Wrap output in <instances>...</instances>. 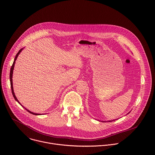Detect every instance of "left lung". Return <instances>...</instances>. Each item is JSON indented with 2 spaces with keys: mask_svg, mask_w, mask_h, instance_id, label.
Listing matches in <instances>:
<instances>
[{
  "mask_svg": "<svg viewBox=\"0 0 155 155\" xmlns=\"http://www.w3.org/2000/svg\"><path fill=\"white\" fill-rule=\"evenodd\" d=\"M128 114H129V112ZM112 121H113V120H112ZM112 121V120H110V121H108V122H110V121ZM114 121H115V120H114ZM102 122H105V121H102Z\"/></svg>",
  "mask_w": 155,
  "mask_h": 155,
  "instance_id": "8db88e82",
  "label": "left lung"
}]
</instances>
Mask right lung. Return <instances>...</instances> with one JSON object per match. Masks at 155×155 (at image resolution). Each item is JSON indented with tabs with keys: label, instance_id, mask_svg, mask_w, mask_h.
Segmentation results:
<instances>
[{
	"label": "right lung",
	"instance_id": "right-lung-1",
	"mask_svg": "<svg viewBox=\"0 0 155 155\" xmlns=\"http://www.w3.org/2000/svg\"><path fill=\"white\" fill-rule=\"evenodd\" d=\"M23 50V48H21L19 51H18V53L16 54V56H15V59H14V61H13V64H12V68H11V69H10V84H11V88H12V94H13V97H14V98H15V99L16 100V101H17L22 107H23V105H22L21 104H20V102H19V101L17 99V98H16V96H15V93H14V91H13V80H12V77H13V69H14V67H15V61H16V59H17V58H18V55L19 54V53L21 52V51ZM25 108V107H24ZM27 111L28 112H29L30 114H33V115H41V114H35V113H34V112H31V111H29V110H28V109H26V108H25Z\"/></svg>",
	"mask_w": 155,
	"mask_h": 155
}]
</instances>
